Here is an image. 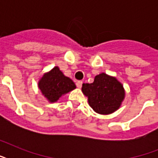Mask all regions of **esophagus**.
Here are the masks:
<instances>
[{"mask_svg": "<svg viewBox=\"0 0 158 158\" xmlns=\"http://www.w3.org/2000/svg\"><path fill=\"white\" fill-rule=\"evenodd\" d=\"M82 84H83V82L82 81H78L76 82V86L79 88V89H80L82 87Z\"/></svg>", "mask_w": 158, "mask_h": 158, "instance_id": "esophagus-1", "label": "esophagus"}]
</instances>
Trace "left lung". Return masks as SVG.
<instances>
[{
    "mask_svg": "<svg viewBox=\"0 0 158 158\" xmlns=\"http://www.w3.org/2000/svg\"><path fill=\"white\" fill-rule=\"evenodd\" d=\"M82 92L88 98L93 110L101 115L118 110L125 95L122 84L105 73L96 75L92 84H83Z\"/></svg>",
    "mask_w": 158,
    "mask_h": 158,
    "instance_id": "8db88e82",
    "label": "left lung"
}]
</instances>
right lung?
Returning a JSON list of instances; mask_svg holds the SVG:
<instances>
[{
	"instance_id": "right-lung-1",
	"label": "right lung",
	"mask_w": 158,
	"mask_h": 158,
	"mask_svg": "<svg viewBox=\"0 0 158 158\" xmlns=\"http://www.w3.org/2000/svg\"><path fill=\"white\" fill-rule=\"evenodd\" d=\"M38 88L50 102H56L67 93L74 90L76 86L69 77L64 76L59 67L55 66L45 73L38 81Z\"/></svg>"
}]
</instances>
